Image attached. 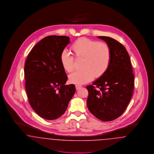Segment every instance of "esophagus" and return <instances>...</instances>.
Listing matches in <instances>:
<instances>
[{
  "instance_id": "1",
  "label": "esophagus",
  "mask_w": 154,
  "mask_h": 154,
  "mask_svg": "<svg viewBox=\"0 0 154 154\" xmlns=\"http://www.w3.org/2000/svg\"><path fill=\"white\" fill-rule=\"evenodd\" d=\"M81 87H82V86L80 85H75V88H76V89H77V90H78V89H80Z\"/></svg>"
}]
</instances>
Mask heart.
Masks as SVG:
<instances>
[{"label":"heart","instance_id":"1","mask_svg":"<svg viewBox=\"0 0 154 154\" xmlns=\"http://www.w3.org/2000/svg\"><path fill=\"white\" fill-rule=\"evenodd\" d=\"M72 50L77 57H84V69L70 74L69 80L75 84H83L92 80L95 75L100 77L109 68L111 51L109 45L88 38L77 40L72 45ZM60 60L63 69L71 72L74 69V57L66 49L61 52Z\"/></svg>","mask_w":154,"mask_h":154}]
</instances>
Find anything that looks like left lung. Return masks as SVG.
Wrapping results in <instances>:
<instances>
[{"instance_id":"1","label":"left lung","mask_w":154,"mask_h":154,"mask_svg":"<svg viewBox=\"0 0 154 154\" xmlns=\"http://www.w3.org/2000/svg\"><path fill=\"white\" fill-rule=\"evenodd\" d=\"M109 45L111 60L108 69L93 85L87 87V107L96 117L111 121L121 116L132 98L134 74L128 52L116 40L98 36Z\"/></svg>"}]
</instances>
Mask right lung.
Returning a JSON list of instances; mask_svg holds the SVG:
<instances>
[{
	"label": "right lung",
	"instance_id": "add662e5",
	"mask_svg": "<svg viewBox=\"0 0 154 154\" xmlns=\"http://www.w3.org/2000/svg\"><path fill=\"white\" fill-rule=\"evenodd\" d=\"M70 43L65 36H49L32 48L25 62V89L30 104L42 118L53 120L62 116L75 92L67 80L60 55Z\"/></svg>",
	"mask_w": 154,
	"mask_h": 154
}]
</instances>
